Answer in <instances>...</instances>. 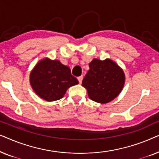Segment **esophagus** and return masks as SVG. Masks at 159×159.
<instances>
[{
	"label": "esophagus",
	"mask_w": 159,
	"mask_h": 159,
	"mask_svg": "<svg viewBox=\"0 0 159 159\" xmlns=\"http://www.w3.org/2000/svg\"><path fill=\"white\" fill-rule=\"evenodd\" d=\"M77 79H78V80H79L80 83H82V79H83V77H82V76H80V77H77Z\"/></svg>",
	"instance_id": "1"
}]
</instances>
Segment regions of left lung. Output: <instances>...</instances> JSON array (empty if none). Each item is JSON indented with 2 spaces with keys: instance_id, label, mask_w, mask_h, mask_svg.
<instances>
[{
  "instance_id": "8db88e82",
  "label": "left lung",
  "mask_w": 159,
  "mask_h": 159,
  "mask_svg": "<svg viewBox=\"0 0 159 159\" xmlns=\"http://www.w3.org/2000/svg\"><path fill=\"white\" fill-rule=\"evenodd\" d=\"M82 80L89 98L100 103H106L118 96L125 82L122 69L111 59H93Z\"/></svg>"
}]
</instances>
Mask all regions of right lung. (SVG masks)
<instances>
[{
    "label": "right lung",
    "mask_w": 159,
    "mask_h": 159,
    "mask_svg": "<svg viewBox=\"0 0 159 159\" xmlns=\"http://www.w3.org/2000/svg\"><path fill=\"white\" fill-rule=\"evenodd\" d=\"M30 81L36 94L47 101L62 98L67 89L79 83L68 66L58 60L47 58L35 65L30 73Z\"/></svg>",
    "instance_id": "obj_1"
}]
</instances>
